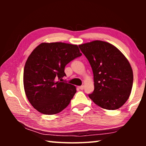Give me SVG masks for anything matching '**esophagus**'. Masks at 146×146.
Returning <instances> with one entry per match:
<instances>
[{"label":"esophagus","instance_id":"obj_1","mask_svg":"<svg viewBox=\"0 0 146 146\" xmlns=\"http://www.w3.org/2000/svg\"><path fill=\"white\" fill-rule=\"evenodd\" d=\"M78 88L80 89L81 90H83L84 89V86H79Z\"/></svg>","mask_w":146,"mask_h":146}]
</instances>
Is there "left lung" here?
<instances>
[{"instance_id": "1", "label": "left lung", "mask_w": 146, "mask_h": 146, "mask_svg": "<svg viewBox=\"0 0 146 146\" xmlns=\"http://www.w3.org/2000/svg\"><path fill=\"white\" fill-rule=\"evenodd\" d=\"M78 47L93 73L95 89L89 97L106 110L122 107L129 97L133 82V70L127 59L106 42L95 40Z\"/></svg>"}]
</instances>
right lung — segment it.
<instances>
[{"mask_svg":"<svg viewBox=\"0 0 146 146\" xmlns=\"http://www.w3.org/2000/svg\"><path fill=\"white\" fill-rule=\"evenodd\" d=\"M81 55L77 45L64 42L42 43L32 51L23 78L26 97L35 110L55 115L69 105L76 90L75 86L62 82L66 76L64 68Z\"/></svg>","mask_w":146,"mask_h":146,"instance_id":"right-lung-1","label":"right lung"}]
</instances>
